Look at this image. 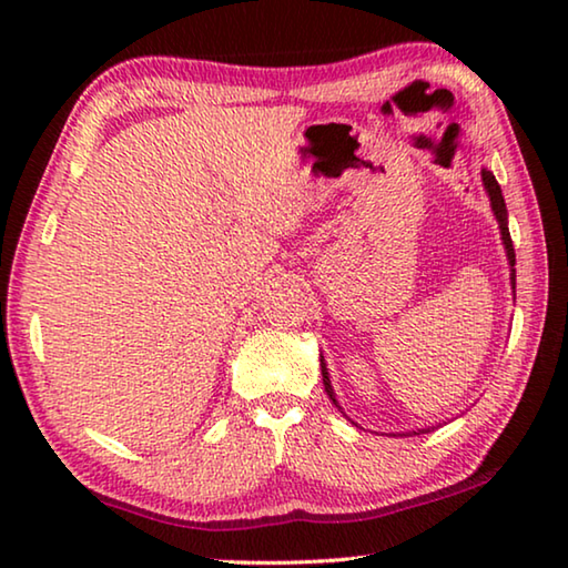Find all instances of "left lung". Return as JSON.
<instances>
[{"label":"left lung","mask_w":568,"mask_h":568,"mask_svg":"<svg viewBox=\"0 0 568 568\" xmlns=\"http://www.w3.org/2000/svg\"><path fill=\"white\" fill-rule=\"evenodd\" d=\"M484 185L488 190V197H491V205H494V215L498 217V225H501V237H504V245H506V255H508V263L511 267L516 265V253H514V243H511V235H508V227H506V203H504V195H501V185H498L494 172L484 170ZM511 285L516 287V271H511ZM321 368H323V386L325 393H328V398L338 406V400L333 396V386H331V378H328V368H325V363L321 361ZM341 408V406H338ZM418 434H428V428L423 430H413V436Z\"/></svg>","instance_id":"obj_1"}]
</instances>
